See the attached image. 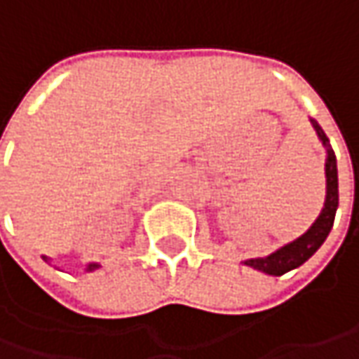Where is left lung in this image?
I'll return each instance as SVG.
<instances>
[{
    "label": "left lung",
    "mask_w": 359,
    "mask_h": 359,
    "mask_svg": "<svg viewBox=\"0 0 359 359\" xmlns=\"http://www.w3.org/2000/svg\"><path fill=\"white\" fill-rule=\"evenodd\" d=\"M311 126L318 133V137L322 140V144L327 147V159H325V201L322 212L318 215V219L310 226L306 233H302L294 241L282 245L280 250H276L273 254L266 257H252L245 259L243 264L250 268L264 271L268 276H283L290 269L299 268L304 262H308L311 255L320 250V245L324 243L327 233L332 231L334 226V217L338 210V165H336V156L330 147V142L325 137L324 130L318 126L316 119H311Z\"/></svg>",
    "instance_id": "obj_1"
}]
</instances>
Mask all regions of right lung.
<instances>
[{
	"label": "right lung",
	"mask_w": 359,
	"mask_h": 359,
	"mask_svg": "<svg viewBox=\"0 0 359 359\" xmlns=\"http://www.w3.org/2000/svg\"><path fill=\"white\" fill-rule=\"evenodd\" d=\"M43 259L48 262V257H46V255H43ZM97 268H100V264H88V268H86V271H93V269H97Z\"/></svg>",
	"instance_id": "1"
}]
</instances>
